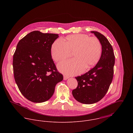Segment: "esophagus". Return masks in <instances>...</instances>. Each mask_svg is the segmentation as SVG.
Returning <instances> with one entry per match:
<instances>
[{"label":"esophagus","mask_w":133,"mask_h":133,"mask_svg":"<svg viewBox=\"0 0 133 133\" xmlns=\"http://www.w3.org/2000/svg\"><path fill=\"white\" fill-rule=\"evenodd\" d=\"M68 78H69V77H68V76H65V75H64L63 76V79L64 80H66L67 79H68Z\"/></svg>","instance_id":"1"}]
</instances>
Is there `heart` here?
<instances>
[{"mask_svg": "<svg viewBox=\"0 0 133 133\" xmlns=\"http://www.w3.org/2000/svg\"><path fill=\"white\" fill-rule=\"evenodd\" d=\"M101 51V44L98 38L78 34L67 36L64 41L56 40L51 47V55L57 62L70 57L73 53L74 59L62 61L57 65L61 72L72 75L94 66L99 61Z\"/></svg>", "mask_w": 133, "mask_h": 133, "instance_id": "1", "label": "heart"}]
</instances>
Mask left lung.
Returning a JSON list of instances; mask_svg holds the SVG:
<instances>
[{
  "instance_id": "left-lung-1",
  "label": "left lung",
  "mask_w": 133,
  "mask_h": 133,
  "mask_svg": "<svg viewBox=\"0 0 133 133\" xmlns=\"http://www.w3.org/2000/svg\"><path fill=\"white\" fill-rule=\"evenodd\" d=\"M101 42L102 52L97 64L85 74L75 77L78 86L72 91L76 100L83 104H93L106 94L113 78L115 56L108 39L96 31H91Z\"/></svg>"
}]
</instances>
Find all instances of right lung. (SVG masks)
I'll list each match as a JSON object with an SVG mask.
<instances>
[{
    "label": "right lung",
    "mask_w": 133,
    "mask_h": 133,
    "mask_svg": "<svg viewBox=\"0 0 133 133\" xmlns=\"http://www.w3.org/2000/svg\"><path fill=\"white\" fill-rule=\"evenodd\" d=\"M58 34L30 33L18 43L13 56L14 78L19 91L28 100L41 103L53 96L63 80L51 56V47Z\"/></svg>",
    "instance_id": "1"
}]
</instances>
